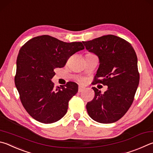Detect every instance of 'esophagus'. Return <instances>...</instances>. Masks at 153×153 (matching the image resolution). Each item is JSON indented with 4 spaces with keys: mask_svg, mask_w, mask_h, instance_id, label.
<instances>
[{
    "mask_svg": "<svg viewBox=\"0 0 153 153\" xmlns=\"http://www.w3.org/2000/svg\"><path fill=\"white\" fill-rule=\"evenodd\" d=\"M84 90V88H83L82 86L81 85H79V88H78V92H82V91Z\"/></svg>",
    "mask_w": 153,
    "mask_h": 153,
    "instance_id": "34e87169",
    "label": "esophagus"
}]
</instances>
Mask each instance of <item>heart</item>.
Here are the masks:
<instances>
[{
  "instance_id": "b5f03b06",
  "label": "heart",
  "mask_w": 153,
  "mask_h": 153,
  "mask_svg": "<svg viewBox=\"0 0 153 153\" xmlns=\"http://www.w3.org/2000/svg\"><path fill=\"white\" fill-rule=\"evenodd\" d=\"M79 81L81 82H84V79H80Z\"/></svg>"
}]
</instances>
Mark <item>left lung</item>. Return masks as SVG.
<instances>
[{
  "instance_id": "left-lung-1",
  "label": "left lung",
  "mask_w": 153,
  "mask_h": 153,
  "mask_svg": "<svg viewBox=\"0 0 153 153\" xmlns=\"http://www.w3.org/2000/svg\"><path fill=\"white\" fill-rule=\"evenodd\" d=\"M82 43L99 58L94 84L108 86L104 94L92 88L95 96L86 105L88 114L100 123H115L131 106L139 84L137 54L131 44L113 35Z\"/></svg>"
}]
</instances>
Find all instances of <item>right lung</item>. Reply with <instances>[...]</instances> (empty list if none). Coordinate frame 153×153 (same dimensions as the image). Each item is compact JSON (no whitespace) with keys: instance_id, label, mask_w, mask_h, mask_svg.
<instances>
[{"instance_id":"add662e5","label":"right lung","mask_w":153,"mask_h":153,"mask_svg":"<svg viewBox=\"0 0 153 153\" xmlns=\"http://www.w3.org/2000/svg\"><path fill=\"white\" fill-rule=\"evenodd\" d=\"M85 48L82 42L66 43L49 35L29 40L19 50L15 83L22 104L37 121L51 124L67 113L68 102L78 91L68 82L55 88V69L64 67L70 56Z\"/></svg>"}]
</instances>
